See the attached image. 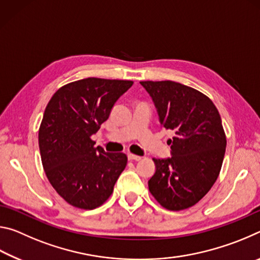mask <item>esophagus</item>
I'll return each mask as SVG.
<instances>
[{
    "mask_svg": "<svg viewBox=\"0 0 260 260\" xmlns=\"http://www.w3.org/2000/svg\"><path fill=\"white\" fill-rule=\"evenodd\" d=\"M128 159L129 160H136V161H139V160H141V157L140 156H136V155H133V153H128Z\"/></svg>",
    "mask_w": 260,
    "mask_h": 260,
    "instance_id": "1",
    "label": "esophagus"
}]
</instances>
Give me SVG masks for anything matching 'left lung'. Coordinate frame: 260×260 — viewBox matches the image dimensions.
<instances>
[{
  "label": "left lung",
  "instance_id": "obj_1",
  "mask_svg": "<svg viewBox=\"0 0 260 260\" xmlns=\"http://www.w3.org/2000/svg\"><path fill=\"white\" fill-rule=\"evenodd\" d=\"M157 109L159 122L174 136L171 157L153 158L148 181L158 203L171 211L190 208L203 199L221 170L226 135L221 118L208 96L182 83L141 81Z\"/></svg>",
  "mask_w": 260,
  "mask_h": 260
}]
</instances>
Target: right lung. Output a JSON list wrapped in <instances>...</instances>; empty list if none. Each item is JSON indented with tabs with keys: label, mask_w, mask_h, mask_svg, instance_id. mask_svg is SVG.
<instances>
[{
	"label": "right lung",
	"mask_w": 260,
	"mask_h": 260,
	"mask_svg": "<svg viewBox=\"0 0 260 260\" xmlns=\"http://www.w3.org/2000/svg\"><path fill=\"white\" fill-rule=\"evenodd\" d=\"M128 80L87 78L59 88L43 113L39 147L47 178L79 209L102 205L127 164L122 152H105L90 139L108 119Z\"/></svg>",
	"instance_id": "add662e5"
}]
</instances>
